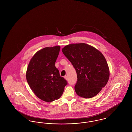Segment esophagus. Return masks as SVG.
<instances>
[{
  "instance_id": "34e87169",
  "label": "esophagus",
  "mask_w": 132,
  "mask_h": 132,
  "mask_svg": "<svg viewBox=\"0 0 132 132\" xmlns=\"http://www.w3.org/2000/svg\"><path fill=\"white\" fill-rule=\"evenodd\" d=\"M64 78H65V79L66 80H68V77L67 76H65V77H64Z\"/></svg>"
}]
</instances>
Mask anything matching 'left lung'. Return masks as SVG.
<instances>
[{
    "label": "left lung",
    "mask_w": 132,
    "mask_h": 132,
    "mask_svg": "<svg viewBox=\"0 0 132 132\" xmlns=\"http://www.w3.org/2000/svg\"><path fill=\"white\" fill-rule=\"evenodd\" d=\"M77 74L76 94L86 98L98 94L106 85L109 69L105 58L100 51L88 44H73L62 50Z\"/></svg>",
    "instance_id": "obj_1"
}]
</instances>
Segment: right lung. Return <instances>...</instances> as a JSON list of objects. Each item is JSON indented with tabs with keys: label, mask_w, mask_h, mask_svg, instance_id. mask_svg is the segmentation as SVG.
I'll return each instance as SVG.
<instances>
[{
	"label": "right lung",
	"mask_w": 132,
	"mask_h": 132,
	"mask_svg": "<svg viewBox=\"0 0 132 132\" xmlns=\"http://www.w3.org/2000/svg\"><path fill=\"white\" fill-rule=\"evenodd\" d=\"M60 50V46H55L38 51L31 58L26 72L27 81L32 92L48 102L59 98L67 85L55 66Z\"/></svg>",
	"instance_id": "1"
}]
</instances>
